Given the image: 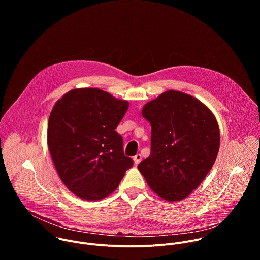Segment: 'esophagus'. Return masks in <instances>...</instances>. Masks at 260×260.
Wrapping results in <instances>:
<instances>
[{
  "mask_svg": "<svg viewBox=\"0 0 260 260\" xmlns=\"http://www.w3.org/2000/svg\"><path fill=\"white\" fill-rule=\"evenodd\" d=\"M141 160H142V156H141V154H137V155H135V156H134V164H135L136 166H137V165H139Z\"/></svg>",
  "mask_w": 260,
  "mask_h": 260,
  "instance_id": "1",
  "label": "esophagus"
}]
</instances>
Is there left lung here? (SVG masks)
<instances>
[{
    "label": "left lung",
    "instance_id": "1",
    "mask_svg": "<svg viewBox=\"0 0 260 260\" xmlns=\"http://www.w3.org/2000/svg\"><path fill=\"white\" fill-rule=\"evenodd\" d=\"M142 116L151 124V152L138 169L154 193L178 202L197 189L212 169L220 131L212 111L197 98L167 90L148 102Z\"/></svg>",
    "mask_w": 260,
    "mask_h": 260
}]
</instances>
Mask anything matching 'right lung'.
<instances>
[{"label":"right lung","instance_id":"1","mask_svg":"<svg viewBox=\"0 0 260 260\" xmlns=\"http://www.w3.org/2000/svg\"><path fill=\"white\" fill-rule=\"evenodd\" d=\"M128 102L99 88H75L53 106L47 144L66 187L85 201H100L115 191L133 166L115 131Z\"/></svg>","mask_w":260,"mask_h":260}]
</instances>
